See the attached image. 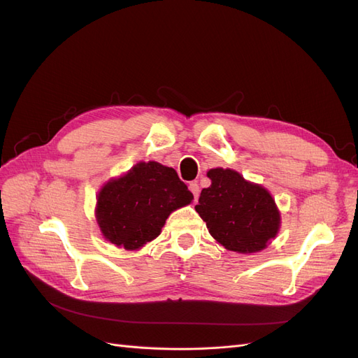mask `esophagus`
Listing matches in <instances>:
<instances>
[{"mask_svg":"<svg viewBox=\"0 0 358 358\" xmlns=\"http://www.w3.org/2000/svg\"><path fill=\"white\" fill-rule=\"evenodd\" d=\"M189 191L194 194V199H199V194H200V188H199V183L197 182H191L189 183Z\"/></svg>","mask_w":358,"mask_h":358,"instance_id":"34e87169","label":"esophagus"}]
</instances>
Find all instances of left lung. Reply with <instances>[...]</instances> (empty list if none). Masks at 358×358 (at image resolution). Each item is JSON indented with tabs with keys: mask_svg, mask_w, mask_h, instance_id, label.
I'll list each match as a JSON object with an SVG mask.
<instances>
[{
	"mask_svg": "<svg viewBox=\"0 0 358 358\" xmlns=\"http://www.w3.org/2000/svg\"><path fill=\"white\" fill-rule=\"evenodd\" d=\"M208 178L212 183L201 189L196 210L210 236L229 251H263L280 229L272 194L233 169H210Z\"/></svg>",
	"mask_w": 358,
	"mask_h": 358,
	"instance_id": "1",
	"label": "left lung"
}]
</instances>
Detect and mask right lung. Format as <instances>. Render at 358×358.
Segmentation results:
<instances>
[{"mask_svg":"<svg viewBox=\"0 0 358 358\" xmlns=\"http://www.w3.org/2000/svg\"><path fill=\"white\" fill-rule=\"evenodd\" d=\"M192 199L175 169L157 161H140L101 187L95 218L107 242L137 251L159 236L171 212Z\"/></svg>","mask_w":358,"mask_h":358,"instance_id":"add662e5","label":"right lung"}]
</instances>
